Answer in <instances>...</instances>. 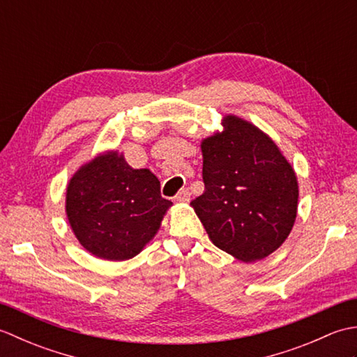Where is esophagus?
Returning <instances> with one entry per match:
<instances>
[{"label":"esophagus","instance_id":"obj_1","mask_svg":"<svg viewBox=\"0 0 357 357\" xmlns=\"http://www.w3.org/2000/svg\"><path fill=\"white\" fill-rule=\"evenodd\" d=\"M174 201L179 202V204L188 202V201H190V192H188L187 188H183V190H181V192L176 195V198H174Z\"/></svg>","mask_w":357,"mask_h":357}]
</instances>
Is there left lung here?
<instances>
[{
  "label": "left lung",
  "mask_w": 357,
  "mask_h": 357,
  "mask_svg": "<svg viewBox=\"0 0 357 357\" xmlns=\"http://www.w3.org/2000/svg\"><path fill=\"white\" fill-rule=\"evenodd\" d=\"M201 141L206 192L192 201L210 241L242 262L270 256L298 216L296 172L278 144L250 121L225 115Z\"/></svg>",
  "instance_id": "left-lung-1"
}]
</instances>
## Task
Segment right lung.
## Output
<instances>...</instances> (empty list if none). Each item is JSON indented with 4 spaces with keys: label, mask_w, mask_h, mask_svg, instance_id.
Listing matches in <instances>:
<instances>
[{
    "label": "right lung",
    "mask_w": 357,
    "mask_h": 357,
    "mask_svg": "<svg viewBox=\"0 0 357 357\" xmlns=\"http://www.w3.org/2000/svg\"><path fill=\"white\" fill-rule=\"evenodd\" d=\"M149 169H133L124 153L105 150L73 173L66 215L84 250L104 261H127L155 238L173 204Z\"/></svg>",
    "instance_id": "right-lung-1"
}]
</instances>
